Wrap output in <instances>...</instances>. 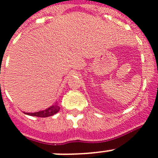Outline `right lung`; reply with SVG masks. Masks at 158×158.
<instances>
[{
	"label": "right lung",
	"mask_w": 158,
	"mask_h": 158,
	"mask_svg": "<svg viewBox=\"0 0 158 158\" xmlns=\"http://www.w3.org/2000/svg\"><path fill=\"white\" fill-rule=\"evenodd\" d=\"M60 110V107L57 106V102L52 105L50 107L47 108L46 110H40V111H38V112H35V113H25V114L30 115V116H35V117H40V118H46V117H49L54 115L55 114H57Z\"/></svg>",
	"instance_id": "right-lung-1"
}]
</instances>
